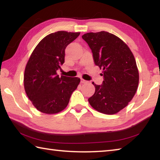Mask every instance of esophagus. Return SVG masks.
<instances>
[{
	"instance_id": "obj_1",
	"label": "esophagus",
	"mask_w": 160,
	"mask_h": 160,
	"mask_svg": "<svg viewBox=\"0 0 160 160\" xmlns=\"http://www.w3.org/2000/svg\"><path fill=\"white\" fill-rule=\"evenodd\" d=\"M87 82L86 80H83V79H81V82L82 83H85Z\"/></svg>"
}]
</instances>
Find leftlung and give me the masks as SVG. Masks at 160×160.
I'll return each instance as SVG.
<instances>
[{"instance_id": "1", "label": "left lung", "mask_w": 160, "mask_h": 160, "mask_svg": "<svg viewBox=\"0 0 160 160\" xmlns=\"http://www.w3.org/2000/svg\"><path fill=\"white\" fill-rule=\"evenodd\" d=\"M82 38L104 77L102 85L92 82L95 92L89 103L100 113L115 114L128 104L138 87L139 72L133 54L125 42L109 32H90Z\"/></svg>"}]
</instances>
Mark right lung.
I'll return each mask as SVG.
<instances>
[{
	"label": "right lung",
	"mask_w": 160,
	"mask_h": 160,
	"mask_svg": "<svg viewBox=\"0 0 160 160\" xmlns=\"http://www.w3.org/2000/svg\"><path fill=\"white\" fill-rule=\"evenodd\" d=\"M80 32L58 31L46 36L37 45L26 65L25 92L37 110L47 114L61 112L68 104L80 82L78 78L61 75L57 70L65 62V49Z\"/></svg>",
	"instance_id": "obj_1"
}]
</instances>
